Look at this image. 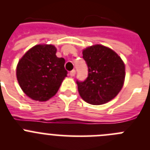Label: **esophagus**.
<instances>
[{
	"mask_svg": "<svg viewBox=\"0 0 150 150\" xmlns=\"http://www.w3.org/2000/svg\"><path fill=\"white\" fill-rule=\"evenodd\" d=\"M75 74H76V71H75V70H73V71H71V73H70V76L73 77V76H75Z\"/></svg>",
	"mask_w": 150,
	"mask_h": 150,
	"instance_id": "1",
	"label": "esophagus"
}]
</instances>
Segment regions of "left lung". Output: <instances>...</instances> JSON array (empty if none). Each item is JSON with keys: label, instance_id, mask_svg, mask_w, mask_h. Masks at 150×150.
Returning a JSON list of instances; mask_svg holds the SVG:
<instances>
[{"label": "left lung", "instance_id": "left-lung-1", "mask_svg": "<svg viewBox=\"0 0 150 150\" xmlns=\"http://www.w3.org/2000/svg\"><path fill=\"white\" fill-rule=\"evenodd\" d=\"M88 75L84 82H76L78 91L86 102L100 105L110 101L122 88L125 66L121 57L112 49L100 44L83 50Z\"/></svg>", "mask_w": 150, "mask_h": 150}]
</instances>
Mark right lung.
Segmentation results:
<instances>
[{"label": "right lung", "instance_id": "obj_1", "mask_svg": "<svg viewBox=\"0 0 150 150\" xmlns=\"http://www.w3.org/2000/svg\"><path fill=\"white\" fill-rule=\"evenodd\" d=\"M56 52L54 45H36L28 50L17 64L16 78L19 86L32 100H50L67 76L65 60L58 58Z\"/></svg>", "mask_w": 150, "mask_h": 150}]
</instances>
